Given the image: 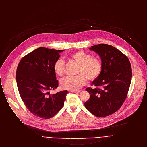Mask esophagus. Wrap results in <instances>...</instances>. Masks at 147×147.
I'll use <instances>...</instances> for the list:
<instances>
[{"instance_id": "obj_1", "label": "esophagus", "mask_w": 147, "mask_h": 147, "mask_svg": "<svg viewBox=\"0 0 147 147\" xmlns=\"http://www.w3.org/2000/svg\"><path fill=\"white\" fill-rule=\"evenodd\" d=\"M71 92L72 93H80V91H79V90H72Z\"/></svg>"}]
</instances>
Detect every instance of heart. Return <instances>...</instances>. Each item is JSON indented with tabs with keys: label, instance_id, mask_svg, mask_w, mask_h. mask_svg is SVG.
I'll list each match as a JSON object with an SVG mask.
<instances>
[{
	"label": "heart",
	"instance_id": "1",
	"mask_svg": "<svg viewBox=\"0 0 147 147\" xmlns=\"http://www.w3.org/2000/svg\"><path fill=\"white\" fill-rule=\"evenodd\" d=\"M70 58L77 63L79 67L75 76H67L60 82V86L63 89L77 90L86 84L87 79L93 81L100 75L102 64L98 58L92 57L83 51H78L70 55ZM55 74L62 76L65 73V63L62 59L57 60L53 65Z\"/></svg>",
	"mask_w": 147,
	"mask_h": 147
}]
</instances>
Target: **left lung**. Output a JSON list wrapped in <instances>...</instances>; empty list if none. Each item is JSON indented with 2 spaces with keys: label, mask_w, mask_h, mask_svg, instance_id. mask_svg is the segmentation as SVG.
Masks as SVG:
<instances>
[{
  "label": "left lung",
  "mask_w": 147,
  "mask_h": 147,
  "mask_svg": "<svg viewBox=\"0 0 147 147\" xmlns=\"http://www.w3.org/2000/svg\"><path fill=\"white\" fill-rule=\"evenodd\" d=\"M100 57L102 70L87 87L90 98L86 108L97 117L109 116L118 111L124 102L131 81L132 71L129 58L118 49L107 44H98L89 49Z\"/></svg>",
  "instance_id": "8db88e82"
}]
</instances>
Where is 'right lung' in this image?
Here are the masks:
<instances>
[{
    "instance_id": "obj_1",
    "label": "right lung",
    "mask_w": 147,
    "mask_h": 147,
    "mask_svg": "<svg viewBox=\"0 0 147 147\" xmlns=\"http://www.w3.org/2000/svg\"><path fill=\"white\" fill-rule=\"evenodd\" d=\"M64 50L39 47L22 58L17 67L16 80L21 98L32 113L43 119L54 116L64 106L67 90L50 94L58 87L53 69Z\"/></svg>"
}]
</instances>
